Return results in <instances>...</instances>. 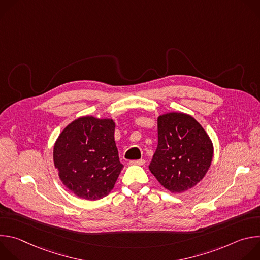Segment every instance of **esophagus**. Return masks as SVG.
<instances>
[{
  "label": "esophagus",
  "instance_id": "obj_1",
  "mask_svg": "<svg viewBox=\"0 0 260 260\" xmlns=\"http://www.w3.org/2000/svg\"><path fill=\"white\" fill-rule=\"evenodd\" d=\"M144 164H145V159H143V158L129 161V165H133V166H143Z\"/></svg>",
  "mask_w": 260,
  "mask_h": 260
}]
</instances>
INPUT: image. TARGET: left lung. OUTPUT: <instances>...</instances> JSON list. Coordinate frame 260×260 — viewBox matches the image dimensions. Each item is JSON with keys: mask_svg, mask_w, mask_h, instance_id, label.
Instances as JSON below:
<instances>
[{"mask_svg": "<svg viewBox=\"0 0 260 260\" xmlns=\"http://www.w3.org/2000/svg\"><path fill=\"white\" fill-rule=\"evenodd\" d=\"M158 143L149 170L165 188L183 192L197 185L208 172L213 144L191 116L168 113L157 119Z\"/></svg>", "mask_w": 260, "mask_h": 260, "instance_id": "obj_1", "label": "left lung"}]
</instances>
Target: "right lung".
I'll return each mask as SVG.
<instances>
[{"mask_svg":"<svg viewBox=\"0 0 260 260\" xmlns=\"http://www.w3.org/2000/svg\"><path fill=\"white\" fill-rule=\"evenodd\" d=\"M112 119L80 117L59 135L53 148L54 166L66 187L95 201L113 189L123 168L114 141Z\"/></svg>","mask_w":260,"mask_h":260,"instance_id":"right-lung-1","label":"right lung"}]
</instances>
